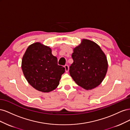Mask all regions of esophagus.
<instances>
[{"mask_svg":"<svg viewBox=\"0 0 130 130\" xmlns=\"http://www.w3.org/2000/svg\"><path fill=\"white\" fill-rule=\"evenodd\" d=\"M64 68H65V70L66 72H68L69 71V66L68 65L66 64L64 66Z\"/></svg>","mask_w":130,"mask_h":130,"instance_id":"34e87169","label":"esophagus"}]
</instances>
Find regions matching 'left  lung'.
<instances>
[{"label": "left lung", "mask_w": 130, "mask_h": 130, "mask_svg": "<svg viewBox=\"0 0 130 130\" xmlns=\"http://www.w3.org/2000/svg\"><path fill=\"white\" fill-rule=\"evenodd\" d=\"M73 63L69 73L76 84L86 90L95 88L104 80L107 72L106 55L96 43L83 39L73 49Z\"/></svg>", "instance_id": "1"}]
</instances>
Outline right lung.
Listing matches in <instances>:
<instances>
[{
    "label": "right lung",
    "instance_id": "1",
    "mask_svg": "<svg viewBox=\"0 0 130 130\" xmlns=\"http://www.w3.org/2000/svg\"><path fill=\"white\" fill-rule=\"evenodd\" d=\"M23 74L35 89L44 93L55 89L65 68L57 64V58L49 46L36 42L27 47L22 61Z\"/></svg>",
    "mask_w": 130,
    "mask_h": 130
}]
</instances>
